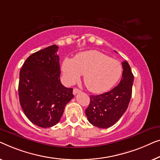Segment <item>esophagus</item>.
I'll list each match as a JSON object with an SVG mask.
<instances>
[{
    "instance_id": "1",
    "label": "esophagus",
    "mask_w": 160,
    "mask_h": 160,
    "mask_svg": "<svg viewBox=\"0 0 160 160\" xmlns=\"http://www.w3.org/2000/svg\"><path fill=\"white\" fill-rule=\"evenodd\" d=\"M80 90H79V89H78V88H74L73 89V94H74V95H76V94L80 93Z\"/></svg>"
}]
</instances>
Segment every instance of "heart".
<instances>
[{
    "label": "heart",
    "mask_w": 160,
    "mask_h": 160,
    "mask_svg": "<svg viewBox=\"0 0 160 160\" xmlns=\"http://www.w3.org/2000/svg\"><path fill=\"white\" fill-rule=\"evenodd\" d=\"M62 69L65 82L75 83L84 75L85 84L90 91L103 93L111 89L122 75V65L118 61L97 51L80 53L73 58H65Z\"/></svg>",
    "instance_id": "obj_1"
}]
</instances>
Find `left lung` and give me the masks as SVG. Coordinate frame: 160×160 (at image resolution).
<instances>
[{"mask_svg": "<svg viewBox=\"0 0 160 160\" xmlns=\"http://www.w3.org/2000/svg\"><path fill=\"white\" fill-rule=\"evenodd\" d=\"M122 79L118 86L107 93L90 96L88 107L85 109L89 122L99 128L114 125L128 109L132 96L133 75L128 63H122Z\"/></svg>", "mask_w": 160, "mask_h": 160, "instance_id": "left-lung-1", "label": "left lung"}]
</instances>
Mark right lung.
Instances as JSON below:
<instances>
[{
	"mask_svg": "<svg viewBox=\"0 0 160 160\" xmlns=\"http://www.w3.org/2000/svg\"><path fill=\"white\" fill-rule=\"evenodd\" d=\"M58 46L53 45L30 55L19 72V98L30 121L41 128L59 122L65 106L74 97L72 88L60 81Z\"/></svg>",
	"mask_w": 160,
	"mask_h": 160,
	"instance_id": "obj_1",
	"label": "right lung"
}]
</instances>
